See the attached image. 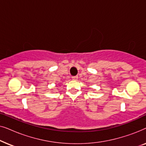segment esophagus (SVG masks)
<instances>
[{
	"mask_svg": "<svg viewBox=\"0 0 146 146\" xmlns=\"http://www.w3.org/2000/svg\"><path fill=\"white\" fill-rule=\"evenodd\" d=\"M78 78V77L77 76H72V79L73 80H77Z\"/></svg>",
	"mask_w": 146,
	"mask_h": 146,
	"instance_id": "esophagus-1",
	"label": "esophagus"
}]
</instances>
